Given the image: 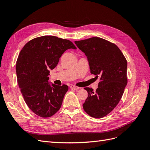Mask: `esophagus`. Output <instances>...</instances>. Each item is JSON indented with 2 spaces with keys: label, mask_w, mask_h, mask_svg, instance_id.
<instances>
[{
  "label": "esophagus",
  "mask_w": 150,
  "mask_h": 150,
  "mask_svg": "<svg viewBox=\"0 0 150 150\" xmlns=\"http://www.w3.org/2000/svg\"><path fill=\"white\" fill-rule=\"evenodd\" d=\"M70 88L72 89H74V90H78L79 89V87H78V86H76L74 85H71L70 86Z\"/></svg>",
  "instance_id": "esophagus-1"
}]
</instances>
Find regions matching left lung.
Wrapping results in <instances>:
<instances>
[{"mask_svg": "<svg viewBox=\"0 0 150 150\" xmlns=\"http://www.w3.org/2000/svg\"><path fill=\"white\" fill-rule=\"evenodd\" d=\"M74 42L87 57L91 73L99 77L96 91L84 88L88 96L83 109L90 116L101 118L114 110L123 94L128 83L126 59L116 45L100 38Z\"/></svg>", "mask_w": 150, "mask_h": 150, "instance_id": "8db88e82", "label": "left lung"}]
</instances>
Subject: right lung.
Wrapping results in <instances>:
<instances>
[{
	"label": "right lung",
	"mask_w": 150,
	"mask_h": 150,
	"mask_svg": "<svg viewBox=\"0 0 150 150\" xmlns=\"http://www.w3.org/2000/svg\"><path fill=\"white\" fill-rule=\"evenodd\" d=\"M69 49H76L70 40L44 35L25 44L18 56V85L27 105L39 116L51 117L62 105L68 86L51 84L48 76L50 69L56 67L62 54Z\"/></svg>",
	"instance_id": "add662e5"
}]
</instances>
